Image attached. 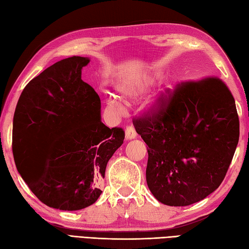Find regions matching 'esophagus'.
<instances>
[{"instance_id": "esophagus-1", "label": "esophagus", "mask_w": 249, "mask_h": 249, "mask_svg": "<svg viewBox=\"0 0 249 249\" xmlns=\"http://www.w3.org/2000/svg\"><path fill=\"white\" fill-rule=\"evenodd\" d=\"M136 137H137V134H136L135 128L133 127V126H127V127H126V130H125V138H126V140L135 139Z\"/></svg>"}]
</instances>
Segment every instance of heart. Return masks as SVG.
<instances>
[{
	"label": "heart",
	"mask_w": 249,
	"mask_h": 249,
	"mask_svg": "<svg viewBox=\"0 0 249 249\" xmlns=\"http://www.w3.org/2000/svg\"><path fill=\"white\" fill-rule=\"evenodd\" d=\"M173 86L172 83H167L165 88L161 89V93L160 95V97L157 99H155L154 102L152 103V108L158 110L160 109L162 103L167 100L168 96H169V93L172 91ZM145 92V86H124V87H121L120 88V93H121V98L125 100V102L130 103L133 102V100H137L138 98L141 97V95ZM106 103L109 106V107L113 108L115 110H119L122 111L124 110V106L122 104L118 98L115 97H109L106 99Z\"/></svg>",
	"instance_id": "1"
}]
</instances>
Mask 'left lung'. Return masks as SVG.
I'll return each instance as SVG.
<instances>
[{"label":"left lung","instance_id":"obj_1","mask_svg":"<svg viewBox=\"0 0 249 249\" xmlns=\"http://www.w3.org/2000/svg\"><path fill=\"white\" fill-rule=\"evenodd\" d=\"M146 143V183L160 202L186 206L218 188L240 137L234 98L216 77L178 84L160 109L134 120Z\"/></svg>","mask_w":249,"mask_h":249}]
</instances>
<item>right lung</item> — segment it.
<instances>
[{
    "label": "right lung",
    "instance_id": "1",
    "mask_svg": "<svg viewBox=\"0 0 249 249\" xmlns=\"http://www.w3.org/2000/svg\"><path fill=\"white\" fill-rule=\"evenodd\" d=\"M89 62L71 56L46 68L26 84L14 115L18 172L41 202L62 211L98 199L107 163L125 138L123 129L102 122L98 94L81 79Z\"/></svg>",
    "mask_w": 249,
    "mask_h": 249
}]
</instances>
